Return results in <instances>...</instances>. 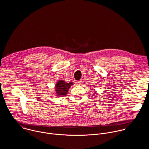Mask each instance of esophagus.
Masks as SVG:
<instances>
[{
	"label": "esophagus",
	"instance_id": "obj_1",
	"mask_svg": "<svg viewBox=\"0 0 149 149\" xmlns=\"http://www.w3.org/2000/svg\"><path fill=\"white\" fill-rule=\"evenodd\" d=\"M77 84L78 85H80L82 83V80H79V81H77Z\"/></svg>",
	"mask_w": 149,
	"mask_h": 149
}]
</instances>
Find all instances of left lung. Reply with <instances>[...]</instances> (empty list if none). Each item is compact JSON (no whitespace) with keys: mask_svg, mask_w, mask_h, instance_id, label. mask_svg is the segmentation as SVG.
Segmentation results:
<instances>
[{"mask_svg":"<svg viewBox=\"0 0 149 149\" xmlns=\"http://www.w3.org/2000/svg\"><path fill=\"white\" fill-rule=\"evenodd\" d=\"M93 95H95V93H93Z\"/></svg>","mask_w":149,"mask_h":149,"instance_id":"obj_1","label":"left lung"}]
</instances>
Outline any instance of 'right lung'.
Instances as JSON below:
<instances>
[{"label":"right lung","instance_id":"add662e5","mask_svg":"<svg viewBox=\"0 0 149 149\" xmlns=\"http://www.w3.org/2000/svg\"><path fill=\"white\" fill-rule=\"evenodd\" d=\"M73 85L72 82L66 83L64 80H58L55 86V95L57 97L65 96L66 95L69 88Z\"/></svg>","mask_w":149,"mask_h":149}]
</instances>
